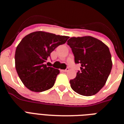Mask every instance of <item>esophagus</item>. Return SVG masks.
I'll return each mask as SVG.
<instances>
[{
	"instance_id": "esophagus-1",
	"label": "esophagus",
	"mask_w": 124,
	"mask_h": 124,
	"mask_svg": "<svg viewBox=\"0 0 124 124\" xmlns=\"http://www.w3.org/2000/svg\"><path fill=\"white\" fill-rule=\"evenodd\" d=\"M69 70H70V68H67L66 70H61V71L63 72H68L69 71Z\"/></svg>"
}]
</instances>
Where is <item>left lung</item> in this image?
I'll return each instance as SVG.
<instances>
[{
    "label": "left lung",
    "mask_w": 124,
    "mask_h": 124,
    "mask_svg": "<svg viewBox=\"0 0 124 124\" xmlns=\"http://www.w3.org/2000/svg\"><path fill=\"white\" fill-rule=\"evenodd\" d=\"M67 42L75 63L81 64V71L70 80L72 89L83 96L96 94L104 87L111 71L112 62L109 48L90 36L71 37Z\"/></svg>",
    "instance_id": "obj_1"
}]
</instances>
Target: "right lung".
Masks as SVG:
<instances>
[{
	"mask_svg": "<svg viewBox=\"0 0 124 124\" xmlns=\"http://www.w3.org/2000/svg\"><path fill=\"white\" fill-rule=\"evenodd\" d=\"M68 38L42 31L23 38L16 48L15 62L17 74L25 87L31 91L42 92L54 86L60 71L47 66L45 62L50 53Z\"/></svg>",
	"mask_w": 124,
	"mask_h": 124,
	"instance_id": "right-lung-1",
	"label": "right lung"
}]
</instances>
